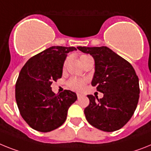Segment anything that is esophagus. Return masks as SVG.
Masks as SVG:
<instances>
[{
    "instance_id": "obj_1",
    "label": "esophagus",
    "mask_w": 151,
    "mask_h": 151,
    "mask_svg": "<svg viewBox=\"0 0 151 151\" xmlns=\"http://www.w3.org/2000/svg\"><path fill=\"white\" fill-rule=\"evenodd\" d=\"M77 96H78V98H80V97H81L82 96H83V94H82V93H77Z\"/></svg>"
}]
</instances>
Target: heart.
Returning a JSON list of instances; mask_svg holds the SVG:
<instances>
[{
	"mask_svg": "<svg viewBox=\"0 0 151 151\" xmlns=\"http://www.w3.org/2000/svg\"><path fill=\"white\" fill-rule=\"evenodd\" d=\"M87 55H81V58H80V60L81 61L83 59H84L85 58H87ZM68 59L64 61V69L66 68V65L68 64ZM87 83V80L86 79H80V78H71L70 80L68 83V87L70 88V89L73 90V91H81L83 89V87L85 86V83Z\"/></svg>",
	"mask_w": 151,
	"mask_h": 151,
	"instance_id": "1",
	"label": "heart"
}]
</instances>
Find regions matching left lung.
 I'll return each instance as SVG.
<instances>
[{
  "mask_svg": "<svg viewBox=\"0 0 151 151\" xmlns=\"http://www.w3.org/2000/svg\"><path fill=\"white\" fill-rule=\"evenodd\" d=\"M78 49L94 59L91 85L104 93L101 99L87 95L90 104L84 109L87 121L106 132L121 129L134 114L140 96L139 79L134 68L107 47H78Z\"/></svg>",
  "mask_w": 151,
  "mask_h": 151,
  "instance_id": "1",
  "label": "left lung"
}]
</instances>
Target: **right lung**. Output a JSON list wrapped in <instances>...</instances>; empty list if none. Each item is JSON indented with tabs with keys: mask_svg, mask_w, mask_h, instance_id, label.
Wrapping results in <instances>:
<instances>
[{
	"mask_svg": "<svg viewBox=\"0 0 151 151\" xmlns=\"http://www.w3.org/2000/svg\"><path fill=\"white\" fill-rule=\"evenodd\" d=\"M73 47L53 46L30 58L19 73L15 97L23 119L40 132H50L66 121L68 111L78 97L65 90L56 95L50 85L61 78L64 60Z\"/></svg>",
	"mask_w": 151,
	"mask_h": 151,
	"instance_id": "obj_1",
	"label": "right lung"
}]
</instances>
